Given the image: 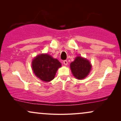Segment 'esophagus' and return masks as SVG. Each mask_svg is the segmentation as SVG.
Wrapping results in <instances>:
<instances>
[{
	"label": "esophagus",
	"mask_w": 121,
	"mask_h": 121,
	"mask_svg": "<svg viewBox=\"0 0 121 121\" xmlns=\"http://www.w3.org/2000/svg\"><path fill=\"white\" fill-rule=\"evenodd\" d=\"M64 64L65 65H68V61L67 60H64Z\"/></svg>",
	"instance_id": "34e87169"
}]
</instances>
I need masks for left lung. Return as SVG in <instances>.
I'll list each match as a JSON object with an SVG mask.
<instances>
[{"label":"left lung","mask_w":121,"mask_h":121,"mask_svg":"<svg viewBox=\"0 0 121 121\" xmlns=\"http://www.w3.org/2000/svg\"><path fill=\"white\" fill-rule=\"evenodd\" d=\"M91 63L88 60L81 56H77L70 64V68L73 76L78 80L86 77L91 69Z\"/></svg>","instance_id":"8db88e82"}]
</instances>
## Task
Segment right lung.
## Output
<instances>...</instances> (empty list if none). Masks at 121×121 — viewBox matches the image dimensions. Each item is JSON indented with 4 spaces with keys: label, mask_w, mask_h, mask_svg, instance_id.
Segmentation results:
<instances>
[{
    "label": "right lung",
    "mask_w": 121,
    "mask_h": 121,
    "mask_svg": "<svg viewBox=\"0 0 121 121\" xmlns=\"http://www.w3.org/2000/svg\"><path fill=\"white\" fill-rule=\"evenodd\" d=\"M61 64L57 59H54L47 53L36 56L32 61V68L37 77L44 82L53 80L58 69Z\"/></svg>",
    "instance_id": "1"
}]
</instances>
